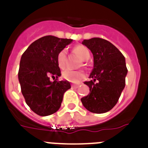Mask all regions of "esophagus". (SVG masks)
Returning a JSON list of instances; mask_svg holds the SVG:
<instances>
[{"label": "esophagus", "mask_w": 148, "mask_h": 148, "mask_svg": "<svg viewBox=\"0 0 148 148\" xmlns=\"http://www.w3.org/2000/svg\"><path fill=\"white\" fill-rule=\"evenodd\" d=\"M80 87V84H72V87L74 89H77Z\"/></svg>", "instance_id": "esophagus-1"}]
</instances>
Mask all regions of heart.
I'll return each mask as SVG.
<instances>
[{
  "mask_svg": "<svg viewBox=\"0 0 148 148\" xmlns=\"http://www.w3.org/2000/svg\"><path fill=\"white\" fill-rule=\"evenodd\" d=\"M73 52L76 53L83 60H87L90 58V52L84 46H76L73 48ZM66 59V50L64 49L60 51L58 56H57V58H56L58 67L61 68V69H64L65 67ZM62 77L68 82H73V83H78V82H80L82 79H83L85 77V73H84L82 70H72L70 69H66L64 71H63Z\"/></svg>",
  "mask_w": 148,
  "mask_h": 148,
  "instance_id": "1",
  "label": "heart"
}]
</instances>
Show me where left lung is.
<instances>
[{
    "label": "left lung",
    "instance_id": "left-lung-1",
    "mask_svg": "<svg viewBox=\"0 0 148 148\" xmlns=\"http://www.w3.org/2000/svg\"><path fill=\"white\" fill-rule=\"evenodd\" d=\"M93 55V69L90 82H84L90 93L82 98L87 110L94 113H104L110 110L118 102L125 87L127 69L122 53L108 40L100 38L84 40Z\"/></svg>",
    "mask_w": 148,
    "mask_h": 148
}]
</instances>
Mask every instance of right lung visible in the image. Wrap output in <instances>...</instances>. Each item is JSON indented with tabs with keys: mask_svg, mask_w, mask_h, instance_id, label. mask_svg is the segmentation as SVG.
Returning <instances> with one entry per match:
<instances>
[{
	"mask_svg": "<svg viewBox=\"0 0 148 148\" xmlns=\"http://www.w3.org/2000/svg\"><path fill=\"white\" fill-rule=\"evenodd\" d=\"M72 41L47 35L32 43L22 55L18 70L21 92L27 105L39 116L58 111L64 93L71 87L67 81L58 80L61 74L56 58Z\"/></svg>",
	"mask_w": 148,
	"mask_h": 148,
	"instance_id": "right-lung-1",
	"label": "right lung"
}]
</instances>
